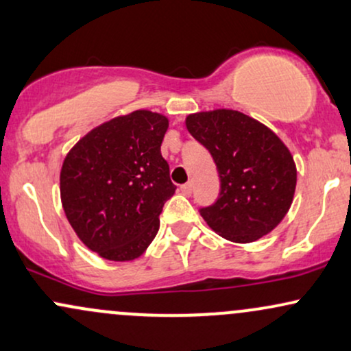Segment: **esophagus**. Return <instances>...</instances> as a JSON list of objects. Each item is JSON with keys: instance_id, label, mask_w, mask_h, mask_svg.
<instances>
[{"instance_id": "34e87169", "label": "esophagus", "mask_w": 351, "mask_h": 351, "mask_svg": "<svg viewBox=\"0 0 351 351\" xmlns=\"http://www.w3.org/2000/svg\"><path fill=\"white\" fill-rule=\"evenodd\" d=\"M180 192H182L184 195H191V193H192V182L184 184L182 187H180Z\"/></svg>"}]
</instances>
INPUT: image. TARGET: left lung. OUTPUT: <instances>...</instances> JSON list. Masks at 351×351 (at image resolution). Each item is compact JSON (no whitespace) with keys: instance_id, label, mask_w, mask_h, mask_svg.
<instances>
[{"instance_id":"8db88e82","label":"left lung","mask_w":351,"mask_h":351,"mask_svg":"<svg viewBox=\"0 0 351 351\" xmlns=\"http://www.w3.org/2000/svg\"><path fill=\"white\" fill-rule=\"evenodd\" d=\"M189 133L207 147L220 176V197L200 215L233 243L271 233L289 212L298 169L282 139L258 119L217 108L187 114Z\"/></svg>"}]
</instances>
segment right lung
Returning a JSON list of instances; mask_svg holds the SVG:
<instances>
[{
	"label": "right lung",
	"mask_w": 351,
	"mask_h": 351,
	"mask_svg": "<svg viewBox=\"0 0 351 351\" xmlns=\"http://www.w3.org/2000/svg\"><path fill=\"white\" fill-rule=\"evenodd\" d=\"M169 118L136 110L77 141L60 169V200L80 241L108 261H133L158 234L176 192L160 144Z\"/></svg>",
	"instance_id": "obj_1"
}]
</instances>
